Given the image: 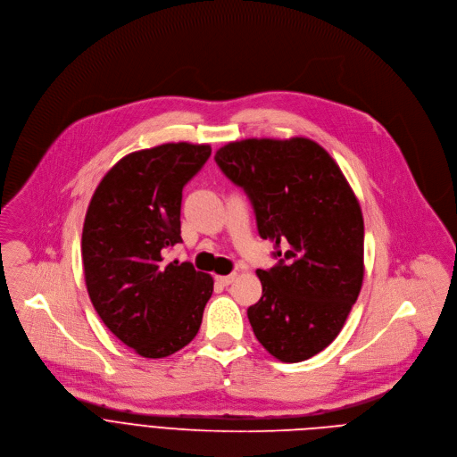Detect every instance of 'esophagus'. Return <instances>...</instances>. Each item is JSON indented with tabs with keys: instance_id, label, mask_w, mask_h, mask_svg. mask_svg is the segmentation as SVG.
<instances>
[{
	"instance_id": "1",
	"label": "esophagus",
	"mask_w": 457,
	"mask_h": 457,
	"mask_svg": "<svg viewBox=\"0 0 457 457\" xmlns=\"http://www.w3.org/2000/svg\"><path fill=\"white\" fill-rule=\"evenodd\" d=\"M235 278H237L235 272H231V274H228V276H217V283H220L222 287H228L229 283L235 281Z\"/></svg>"
}]
</instances>
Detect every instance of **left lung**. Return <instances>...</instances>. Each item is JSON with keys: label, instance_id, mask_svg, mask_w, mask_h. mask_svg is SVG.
<instances>
[{"label": "left lung", "instance_id": "left-lung-1", "mask_svg": "<svg viewBox=\"0 0 457 457\" xmlns=\"http://www.w3.org/2000/svg\"><path fill=\"white\" fill-rule=\"evenodd\" d=\"M220 170L244 188L258 233L279 262L258 269L247 309L260 345L281 362L323 352L341 332L364 278V219L345 174L309 137H249L220 146Z\"/></svg>", "mask_w": 457, "mask_h": 457}]
</instances>
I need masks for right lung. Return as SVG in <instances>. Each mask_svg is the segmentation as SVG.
<instances>
[{
  "mask_svg": "<svg viewBox=\"0 0 457 457\" xmlns=\"http://www.w3.org/2000/svg\"><path fill=\"white\" fill-rule=\"evenodd\" d=\"M212 146L163 143L121 158L100 181L82 229L89 299L104 325L145 359H163L199 332L213 278L167 262L181 242L183 187Z\"/></svg>",
  "mask_w": 457,
  "mask_h": 457,
  "instance_id": "obj_1",
  "label": "right lung"
}]
</instances>
